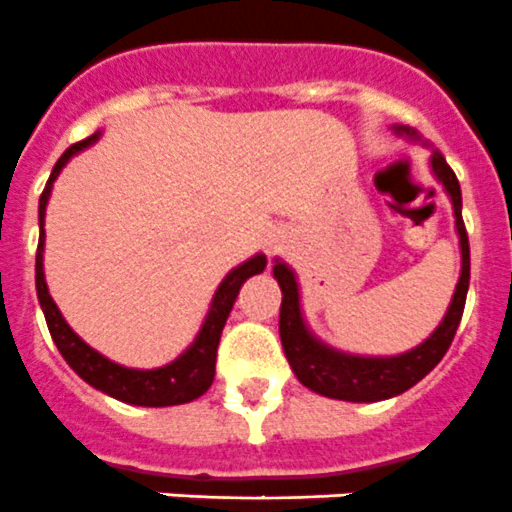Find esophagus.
Listing matches in <instances>:
<instances>
[{
	"label": "esophagus",
	"instance_id": "1",
	"mask_svg": "<svg viewBox=\"0 0 512 512\" xmlns=\"http://www.w3.org/2000/svg\"><path fill=\"white\" fill-rule=\"evenodd\" d=\"M271 248H277V246H274V243H271V241H269V251H271Z\"/></svg>",
	"mask_w": 512,
	"mask_h": 512
}]
</instances>
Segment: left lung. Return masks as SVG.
Segmentation results:
<instances>
[{"label": "left lung", "instance_id": "obj_1", "mask_svg": "<svg viewBox=\"0 0 512 512\" xmlns=\"http://www.w3.org/2000/svg\"><path fill=\"white\" fill-rule=\"evenodd\" d=\"M408 133V130H405ZM433 171L443 182L446 192L451 194L456 215V230L461 241V277L456 284L454 300L443 323L436 333L418 348L408 354L395 356V359H361V356L338 354L333 348L323 346L310 336L300 315V295H297L295 274L279 261L274 264V277L282 287V310H279V336H282L284 354L289 366L295 369L297 379L312 392H320L325 397L348 402H377L395 397L400 392L410 390L418 384L433 366L449 351L451 341L456 336V328L464 315V302H467L469 289V238L464 220H461V189L454 169L446 164L441 153L433 156Z\"/></svg>", "mask_w": 512, "mask_h": 512}]
</instances>
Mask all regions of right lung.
I'll return each instance as SVG.
<instances>
[{"instance_id":"add662e5","label":"right lung","mask_w":512,"mask_h":512,"mask_svg":"<svg viewBox=\"0 0 512 512\" xmlns=\"http://www.w3.org/2000/svg\"><path fill=\"white\" fill-rule=\"evenodd\" d=\"M97 135H89V138L79 140L71 148H66L61 158L56 161L51 171V179L45 184L43 194H40V241H38V256H35V287H38V300L43 307L45 323L51 330L53 343L58 346L61 356L66 359V364L79 374L84 382H89L97 390L107 392L115 400L128 402V405H146V408H166V405H182V402H192L200 395H205L210 390L212 379H215V361H217V343H220V333L225 328V320H228L230 310H233V302L241 292L243 282L253 274L264 271L266 256H253L246 264H241L238 269H233L228 277L223 279V284L217 287L215 300H212L210 315H207L205 325H202L197 341L189 346L187 354H182L176 361H171L169 366H161V369H151V372H138V369H125V366L112 364L110 359H104L102 354H97L94 348H89L87 343L76 336L74 330L66 325V320L61 318L56 302L48 295V284H45L43 274V217H45V205H48V197H51V187L56 182V176L61 174V169L66 166L71 156L81 148H87Z\"/></svg>"}]
</instances>
